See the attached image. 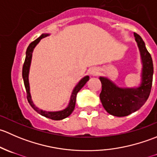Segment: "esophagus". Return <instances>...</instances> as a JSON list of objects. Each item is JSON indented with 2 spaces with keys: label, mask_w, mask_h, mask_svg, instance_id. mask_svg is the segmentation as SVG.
Masks as SVG:
<instances>
[{
  "label": "esophagus",
  "mask_w": 157,
  "mask_h": 157,
  "mask_svg": "<svg viewBox=\"0 0 157 157\" xmlns=\"http://www.w3.org/2000/svg\"><path fill=\"white\" fill-rule=\"evenodd\" d=\"M89 71H90V74L93 76L97 75L98 73H99V70H98V68H96V67H92V68L90 69Z\"/></svg>",
  "instance_id": "1"
}]
</instances>
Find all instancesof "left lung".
Listing matches in <instances>:
<instances>
[{"mask_svg": "<svg viewBox=\"0 0 157 157\" xmlns=\"http://www.w3.org/2000/svg\"><path fill=\"white\" fill-rule=\"evenodd\" d=\"M134 35L143 64L140 86L137 88H121L106 77H99L102 83V91L99 94L101 102L106 112L114 116H127L138 110L146 102L151 90L153 60L142 38L135 33Z\"/></svg>", "mask_w": 157, "mask_h": 157, "instance_id": "1", "label": "left lung"}]
</instances>
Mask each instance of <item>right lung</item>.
I'll return each mask as SVG.
<instances>
[{
    "label": "right lung",
    "mask_w": 157,
    "mask_h": 157,
    "mask_svg": "<svg viewBox=\"0 0 157 157\" xmlns=\"http://www.w3.org/2000/svg\"><path fill=\"white\" fill-rule=\"evenodd\" d=\"M49 36V34H42L41 36H39L38 39H36V40L33 41V42L29 44V45L28 46L27 49H26V58H25L24 64L23 66V82H24L25 88L26 90V96H27V99L28 102L30 104V105L32 106V108L34 109L36 112H38L39 114H40L42 116H45L46 118H50L52 120H62L64 118L68 117L74 111V107H75L76 104V98H77V94L81 88L86 84V82L88 81L90 77L89 76H86L83 78H82L80 80L78 83L76 85V86L74 87V90L72 92V94L71 96V100H70L68 105L66 109H63L61 111H58V112H46V111H43L42 109H39V108L36 106V105L33 104V101H32V97L31 95H30V90H29V67H30V64H31V60H32V55H33V49L36 46L38 43L39 42V41L41 40L43 38L46 37V36Z\"/></svg>",
    "instance_id": "add662e5"
}]
</instances>
